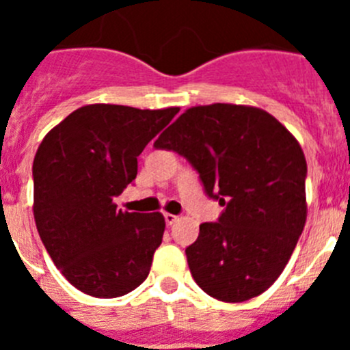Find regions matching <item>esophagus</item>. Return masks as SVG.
<instances>
[{
  "label": "esophagus",
  "instance_id": "esophagus-1",
  "mask_svg": "<svg viewBox=\"0 0 350 350\" xmlns=\"http://www.w3.org/2000/svg\"><path fill=\"white\" fill-rule=\"evenodd\" d=\"M177 215H173V213H168V212H165V221H166V224L168 226H172L173 222L177 221Z\"/></svg>",
  "mask_w": 350,
  "mask_h": 350
}]
</instances>
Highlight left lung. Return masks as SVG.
Instances as JSON below:
<instances>
[{
    "label": "left lung",
    "instance_id": "8db88e82",
    "mask_svg": "<svg viewBox=\"0 0 350 350\" xmlns=\"http://www.w3.org/2000/svg\"><path fill=\"white\" fill-rule=\"evenodd\" d=\"M154 147L198 170L210 198L226 206L185 249L196 284L240 303L279 279L307 221V161L293 133L267 110L213 103L187 108Z\"/></svg>",
    "mask_w": 350,
    "mask_h": 350
}]
</instances>
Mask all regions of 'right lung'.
Listing matches in <instances>:
<instances>
[{"label":"right lung","mask_w":350,"mask_h":350,"mask_svg":"<svg viewBox=\"0 0 350 350\" xmlns=\"http://www.w3.org/2000/svg\"><path fill=\"white\" fill-rule=\"evenodd\" d=\"M178 110L85 105L40 144L33 161L36 230L55 267L85 295L117 298L147 279L165 217L122 212L113 198L137 178V157Z\"/></svg>","instance_id":"add662e5"}]
</instances>
